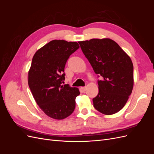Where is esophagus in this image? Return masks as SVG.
<instances>
[{
    "label": "esophagus",
    "instance_id": "esophagus-1",
    "mask_svg": "<svg viewBox=\"0 0 154 154\" xmlns=\"http://www.w3.org/2000/svg\"><path fill=\"white\" fill-rule=\"evenodd\" d=\"M86 88H87L86 87H82V89L83 91H85L86 90Z\"/></svg>",
    "mask_w": 154,
    "mask_h": 154
}]
</instances>
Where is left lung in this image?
<instances>
[{
  "mask_svg": "<svg viewBox=\"0 0 154 154\" xmlns=\"http://www.w3.org/2000/svg\"><path fill=\"white\" fill-rule=\"evenodd\" d=\"M97 77L99 92L92 99L101 113L111 115L122 110L132 91L134 67L131 59L120 46L109 38L78 42Z\"/></svg>",
  "mask_w": 154,
  "mask_h": 154,
  "instance_id": "left-lung-1",
  "label": "left lung"
}]
</instances>
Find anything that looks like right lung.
<instances>
[{
  "label": "right lung",
  "mask_w": 154,
  "mask_h": 154,
  "mask_svg": "<svg viewBox=\"0 0 154 154\" xmlns=\"http://www.w3.org/2000/svg\"><path fill=\"white\" fill-rule=\"evenodd\" d=\"M79 48L76 42L54 40L37 51L32 58L28 85L36 103L50 118L63 119L75 109L80 91L62 83L67 60Z\"/></svg>",
  "instance_id": "1"
}]
</instances>
